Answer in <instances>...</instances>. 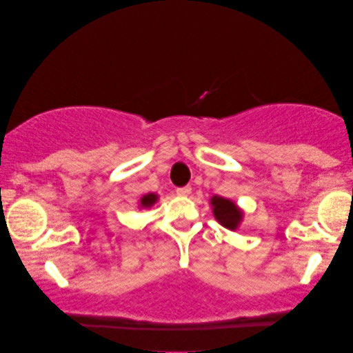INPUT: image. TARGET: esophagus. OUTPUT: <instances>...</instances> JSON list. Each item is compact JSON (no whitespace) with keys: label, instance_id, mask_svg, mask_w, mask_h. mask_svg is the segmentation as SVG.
Returning <instances> with one entry per match:
<instances>
[{"label":"esophagus","instance_id":"1","mask_svg":"<svg viewBox=\"0 0 353 353\" xmlns=\"http://www.w3.org/2000/svg\"><path fill=\"white\" fill-rule=\"evenodd\" d=\"M176 194H178V196H190V194H191V186L176 188Z\"/></svg>","mask_w":353,"mask_h":353}]
</instances>
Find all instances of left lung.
I'll return each mask as SVG.
<instances>
[{
    "label": "left lung",
    "mask_w": 353,
    "mask_h": 353,
    "mask_svg": "<svg viewBox=\"0 0 353 353\" xmlns=\"http://www.w3.org/2000/svg\"><path fill=\"white\" fill-rule=\"evenodd\" d=\"M210 204L216 221H219L221 226H225V228L234 231L239 226L241 221H243V210H241L233 201L225 199V197L220 196H214L210 199Z\"/></svg>",
    "instance_id": "8db88e82"
}]
</instances>
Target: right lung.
<instances>
[{"instance_id": "add662e5", "label": "right lung", "mask_w": 353, "mask_h": 353, "mask_svg": "<svg viewBox=\"0 0 353 353\" xmlns=\"http://www.w3.org/2000/svg\"><path fill=\"white\" fill-rule=\"evenodd\" d=\"M157 194H154V192H149V194H144L141 197V201H139V207H143V209H149V207H152L154 204L157 202Z\"/></svg>"}]
</instances>
